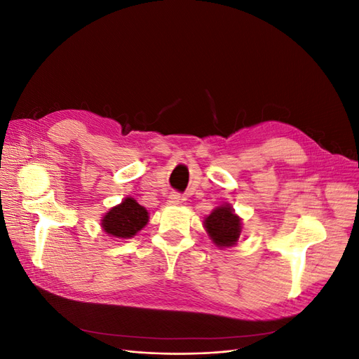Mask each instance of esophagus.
Returning a JSON list of instances; mask_svg holds the SVG:
<instances>
[{"label":"esophagus","mask_w":359,"mask_h":359,"mask_svg":"<svg viewBox=\"0 0 359 359\" xmlns=\"http://www.w3.org/2000/svg\"><path fill=\"white\" fill-rule=\"evenodd\" d=\"M180 201H181L180 193H177V191H172V193L169 194V201H168V203H169V205H177V203H180Z\"/></svg>","instance_id":"obj_1"}]
</instances>
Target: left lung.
<instances>
[{
  "mask_svg": "<svg viewBox=\"0 0 359 359\" xmlns=\"http://www.w3.org/2000/svg\"><path fill=\"white\" fill-rule=\"evenodd\" d=\"M205 229L219 247L233 245L241 233V219L229 205L219 206L205 219Z\"/></svg>",
  "mask_w": 359,
  "mask_h": 359,
  "instance_id": "8db88e82",
  "label": "left lung"
}]
</instances>
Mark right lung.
I'll return each mask as SVG.
<instances>
[{
  "label": "right lung",
  "mask_w": 359,
  "mask_h": 359,
  "mask_svg": "<svg viewBox=\"0 0 359 359\" xmlns=\"http://www.w3.org/2000/svg\"><path fill=\"white\" fill-rule=\"evenodd\" d=\"M148 223V212L135 199L126 198L107 212L102 226L107 235L115 238H132Z\"/></svg>",
  "instance_id": "obj_1"
}]
</instances>
